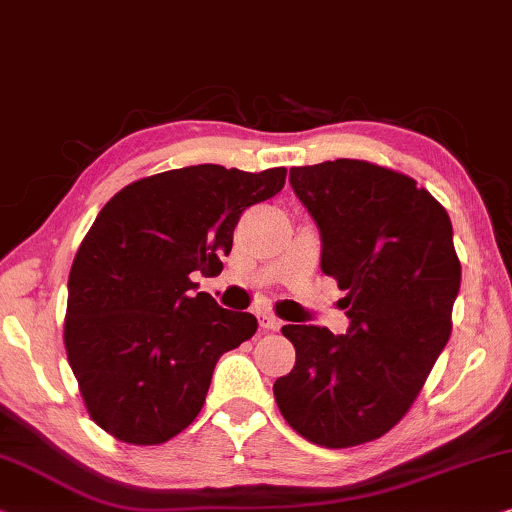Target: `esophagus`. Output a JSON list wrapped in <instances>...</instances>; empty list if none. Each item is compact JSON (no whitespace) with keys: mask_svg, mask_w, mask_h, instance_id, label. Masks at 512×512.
I'll return each mask as SVG.
<instances>
[{"mask_svg":"<svg viewBox=\"0 0 512 512\" xmlns=\"http://www.w3.org/2000/svg\"><path fill=\"white\" fill-rule=\"evenodd\" d=\"M258 321H261V328L263 330L277 332L281 328V321L274 314H270V311H261V314H258Z\"/></svg>","mask_w":512,"mask_h":512,"instance_id":"obj_1","label":"esophagus"}]
</instances>
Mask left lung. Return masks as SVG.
Wrapping results in <instances>:
<instances>
[{
  "mask_svg": "<svg viewBox=\"0 0 512 512\" xmlns=\"http://www.w3.org/2000/svg\"><path fill=\"white\" fill-rule=\"evenodd\" d=\"M346 291V335L284 325L295 365L274 383L281 416L323 448L381 439L409 413L453 330L462 279L453 224L413 177L360 159L291 168Z\"/></svg>",
  "mask_w": 512,
  "mask_h": 512,
  "instance_id": "obj_1",
  "label": "left lung"
}]
</instances>
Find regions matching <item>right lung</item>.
I'll use <instances>...</instances> for the list:
<instances>
[{
	"label": "right lung",
	"mask_w": 512,
	"mask_h": 512,
	"mask_svg": "<svg viewBox=\"0 0 512 512\" xmlns=\"http://www.w3.org/2000/svg\"><path fill=\"white\" fill-rule=\"evenodd\" d=\"M284 182L286 168L198 164L131 182L103 205L73 258L64 316L66 358L103 432L159 446L196 420L217 360L258 321L194 293L191 274L224 270L242 212Z\"/></svg>",
	"instance_id": "obj_1"
}]
</instances>
